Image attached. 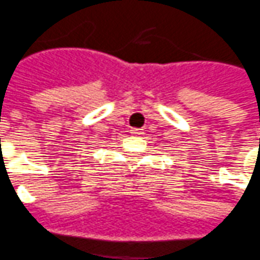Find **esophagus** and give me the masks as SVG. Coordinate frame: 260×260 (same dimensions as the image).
Here are the masks:
<instances>
[{
    "mask_svg": "<svg viewBox=\"0 0 260 260\" xmlns=\"http://www.w3.org/2000/svg\"><path fill=\"white\" fill-rule=\"evenodd\" d=\"M130 133L134 134V136H142L144 132H143V128H132V130H130Z\"/></svg>",
    "mask_w": 260,
    "mask_h": 260,
    "instance_id": "34e87169",
    "label": "esophagus"
}]
</instances>
